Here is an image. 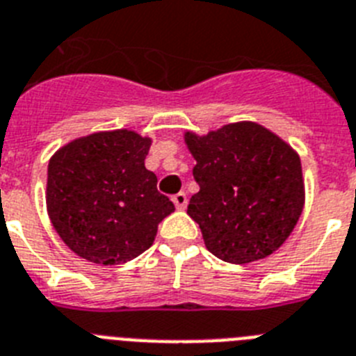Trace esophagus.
Returning <instances> with one entry per match:
<instances>
[{
	"label": "esophagus",
	"instance_id": "obj_1",
	"mask_svg": "<svg viewBox=\"0 0 356 356\" xmlns=\"http://www.w3.org/2000/svg\"><path fill=\"white\" fill-rule=\"evenodd\" d=\"M172 200H174L175 208L177 209H186L188 206V197L184 191H179V193H175L174 197H172Z\"/></svg>",
	"mask_w": 356,
	"mask_h": 356
}]
</instances>
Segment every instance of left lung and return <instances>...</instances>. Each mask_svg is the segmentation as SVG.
I'll return each instance as SVG.
<instances>
[{"mask_svg":"<svg viewBox=\"0 0 356 356\" xmlns=\"http://www.w3.org/2000/svg\"><path fill=\"white\" fill-rule=\"evenodd\" d=\"M197 161L200 190L188 215L199 224L209 252L245 265L277 251L305 208L299 154L256 122H236L199 136L184 132Z\"/></svg>","mask_w":356,"mask_h":356,"instance_id":"1","label":"left lung"}]
</instances>
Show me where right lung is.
I'll return each mask as SVG.
<instances>
[{
  "mask_svg": "<svg viewBox=\"0 0 356 356\" xmlns=\"http://www.w3.org/2000/svg\"><path fill=\"white\" fill-rule=\"evenodd\" d=\"M152 140L129 129L82 136L48 163L46 209L63 242L100 265L131 261L154 243L157 225L174 213L145 168Z\"/></svg>",
  "mask_w": 356,
  "mask_h": 356,
  "instance_id": "obj_1",
  "label": "right lung"
}]
</instances>
